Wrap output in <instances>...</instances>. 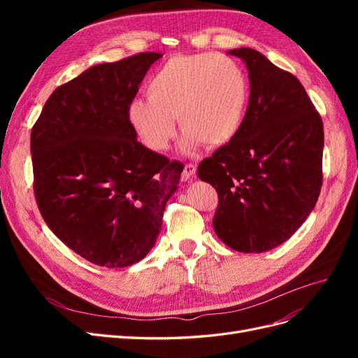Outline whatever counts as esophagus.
I'll return each mask as SVG.
<instances>
[{
	"mask_svg": "<svg viewBox=\"0 0 358 358\" xmlns=\"http://www.w3.org/2000/svg\"><path fill=\"white\" fill-rule=\"evenodd\" d=\"M196 171H197L196 166H194V164H187L185 167H183V170H182V175H180L182 180H189L194 175H196Z\"/></svg>",
	"mask_w": 358,
	"mask_h": 358,
	"instance_id": "1",
	"label": "esophagus"
}]
</instances>
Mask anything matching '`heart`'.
Returning <instances> with one entry per match:
<instances>
[{
    "mask_svg": "<svg viewBox=\"0 0 358 358\" xmlns=\"http://www.w3.org/2000/svg\"><path fill=\"white\" fill-rule=\"evenodd\" d=\"M145 99L128 106V117L143 143L164 150L175 136V124L183 131L182 148L199 142L221 146L237 134L245 119L249 85L234 59L197 53L166 61L146 85Z\"/></svg>",
    "mask_w": 358,
    "mask_h": 358,
    "instance_id": "heart-1",
    "label": "heart"
}]
</instances>
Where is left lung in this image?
I'll use <instances>...</instances> for the list:
<instances>
[{"instance_id": "8db88e82", "label": "left lung", "mask_w": 358, "mask_h": 358, "mask_svg": "<svg viewBox=\"0 0 358 358\" xmlns=\"http://www.w3.org/2000/svg\"><path fill=\"white\" fill-rule=\"evenodd\" d=\"M227 53L246 66L248 109L237 134L197 173L218 192L216 236L234 251L259 254L288 241L315 208L324 129L296 76L251 48Z\"/></svg>"}]
</instances>
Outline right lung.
I'll use <instances>...</instances> for the list:
<instances>
[{
  "mask_svg": "<svg viewBox=\"0 0 358 358\" xmlns=\"http://www.w3.org/2000/svg\"><path fill=\"white\" fill-rule=\"evenodd\" d=\"M143 52L85 70L52 92L31 131L40 213L88 262L127 267L154 248L183 166L137 140L128 106L152 64Z\"/></svg>",
  "mask_w": 358,
  "mask_h": 358,
  "instance_id": "right-lung-1",
  "label": "right lung"
}]
</instances>
